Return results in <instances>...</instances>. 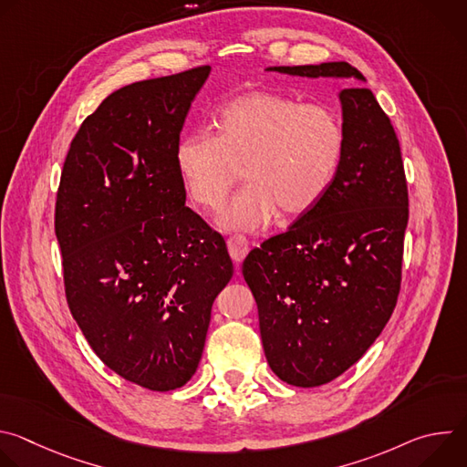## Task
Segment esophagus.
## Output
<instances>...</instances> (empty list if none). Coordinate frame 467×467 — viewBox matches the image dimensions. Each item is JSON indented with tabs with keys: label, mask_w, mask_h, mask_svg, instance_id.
I'll return each mask as SVG.
<instances>
[{
	"label": "esophagus",
	"mask_w": 467,
	"mask_h": 467,
	"mask_svg": "<svg viewBox=\"0 0 467 467\" xmlns=\"http://www.w3.org/2000/svg\"><path fill=\"white\" fill-rule=\"evenodd\" d=\"M227 247H229V254L234 262H242L245 258V254L249 253V242L247 238L234 234L227 240Z\"/></svg>",
	"instance_id": "1"
}]
</instances>
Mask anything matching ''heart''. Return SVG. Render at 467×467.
<instances>
[{"mask_svg":"<svg viewBox=\"0 0 467 467\" xmlns=\"http://www.w3.org/2000/svg\"><path fill=\"white\" fill-rule=\"evenodd\" d=\"M218 135L190 130L179 140L175 162L195 203L220 209L240 181L247 184L220 216L225 229L256 231L275 213L310 211L340 166L346 130L340 116L323 105L254 90L225 103Z\"/></svg>","mask_w":467,"mask_h":467,"instance_id":"1","label":"heart"}]
</instances>
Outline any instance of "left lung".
<instances>
[{
	"mask_svg": "<svg viewBox=\"0 0 467 467\" xmlns=\"http://www.w3.org/2000/svg\"><path fill=\"white\" fill-rule=\"evenodd\" d=\"M296 78L366 81L349 62L272 66ZM346 146L319 202L254 247L242 274L272 371L314 388L349 369L388 323L401 290L409 190L386 112L360 83L340 92Z\"/></svg>",
	"mask_w": 467,
	"mask_h": 467,
	"instance_id": "8db88e82",
	"label": "left lung"
}]
</instances>
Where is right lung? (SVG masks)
Wrapping results in <instances>:
<instances>
[{"label":"right lung","mask_w":467,"mask_h":467,"mask_svg":"<svg viewBox=\"0 0 467 467\" xmlns=\"http://www.w3.org/2000/svg\"><path fill=\"white\" fill-rule=\"evenodd\" d=\"M211 66L127 85L79 127L55 203L70 312L101 362L153 391L186 384L233 277L225 240L184 207L181 130Z\"/></svg>","instance_id":"1"}]
</instances>
